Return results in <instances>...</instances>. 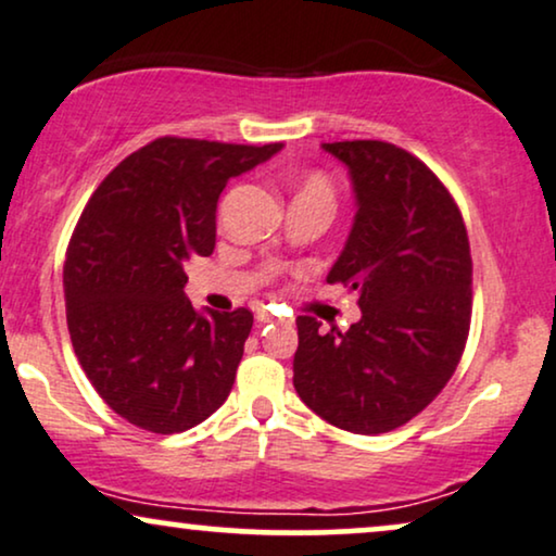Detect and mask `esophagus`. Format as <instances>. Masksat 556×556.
I'll return each instance as SVG.
<instances>
[{
	"instance_id": "obj_1",
	"label": "esophagus",
	"mask_w": 556,
	"mask_h": 556,
	"mask_svg": "<svg viewBox=\"0 0 556 556\" xmlns=\"http://www.w3.org/2000/svg\"><path fill=\"white\" fill-rule=\"evenodd\" d=\"M256 320H258V323H269V320H274V313L266 311V307H258V311H256Z\"/></svg>"
}]
</instances>
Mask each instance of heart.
Returning a JSON list of instances; mask_svg holds the SVG:
<instances>
[{"label": "heart", "mask_w": 556, "mask_h": 556, "mask_svg": "<svg viewBox=\"0 0 556 556\" xmlns=\"http://www.w3.org/2000/svg\"><path fill=\"white\" fill-rule=\"evenodd\" d=\"M300 189H326V192H330L328 189V181L323 177H307L305 181H302Z\"/></svg>", "instance_id": "heart-1"}]
</instances>
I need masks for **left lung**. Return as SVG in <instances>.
<instances>
[{"instance_id": "obj_1", "label": "left lung", "mask_w": 556, "mask_h": 556, "mask_svg": "<svg viewBox=\"0 0 556 556\" xmlns=\"http://www.w3.org/2000/svg\"><path fill=\"white\" fill-rule=\"evenodd\" d=\"M349 168L356 215L328 282L359 294L362 318L323 333L298 318L294 390L351 433H388L452 379L472 313V256L452 194L424 161L384 140L323 143Z\"/></svg>"}]
</instances>
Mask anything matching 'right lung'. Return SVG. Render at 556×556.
Returning <instances> with one entry per match:
<instances>
[{
    "label": "right lung",
    "instance_id": "1",
    "mask_svg": "<svg viewBox=\"0 0 556 556\" xmlns=\"http://www.w3.org/2000/svg\"><path fill=\"white\" fill-rule=\"evenodd\" d=\"M282 143L159 138L97 187L63 264L74 354L117 416L179 433L226 403L254 315L197 311L185 266L215 249V210L233 177Z\"/></svg>",
    "mask_w": 556,
    "mask_h": 556
}]
</instances>
